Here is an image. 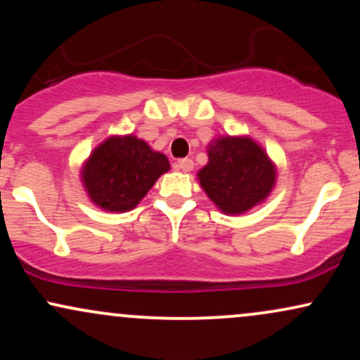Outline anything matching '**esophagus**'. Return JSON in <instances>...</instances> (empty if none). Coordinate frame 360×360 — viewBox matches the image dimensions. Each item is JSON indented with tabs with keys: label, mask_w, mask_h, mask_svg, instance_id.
Masks as SVG:
<instances>
[{
	"label": "esophagus",
	"mask_w": 360,
	"mask_h": 360,
	"mask_svg": "<svg viewBox=\"0 0 360 360\" xmlns=\"http://www.w3.org/2000/svg\"><path fill=\"white\" fill-rule=\"evenodd\" d=\"M193 167H194V162L191 159H179L176 162V169H179V171H183V172L193 171Z\"/></svg>",
	"instance_id": "esophagus-1"
}]
</instances>
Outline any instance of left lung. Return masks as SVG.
<instances>
[{"label":"left lung","mask_w":360,"mask_h":360,"mask_svg":"<svg viewBox=\"0 0 360 360\" xmlns=\"http://www.w3.org/2000/svg\"><path fill=\"white\" fill-rule=\"evenodd\" d=\"M201 188L223 213L242 214L262 203L276 184V166L250 137H220L198 172Z\"/></svg>","instance_id":"1"}]
</instances>
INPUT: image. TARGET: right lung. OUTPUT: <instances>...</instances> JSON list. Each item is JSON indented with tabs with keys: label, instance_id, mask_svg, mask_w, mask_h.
<instances>
[{
	"label": "right lung",
	"instance_id": "1",
	"mask_svg": "<svg viewBox=\"0 0 360 360\" xmlns=\"http://www.w3.org/2000/svg\"><path fill=\"white\" fill-rule=\"evenodd\" d=\"M169 169L167 157L147 142L134 135H115L91 152L81 179L94 205L123 213L134 210Z\"/></svg>",
	"mask_w": 360,
	"mask_h": 360
}]
</instances>
